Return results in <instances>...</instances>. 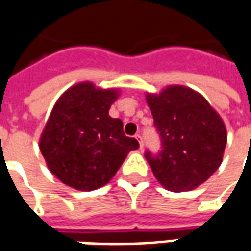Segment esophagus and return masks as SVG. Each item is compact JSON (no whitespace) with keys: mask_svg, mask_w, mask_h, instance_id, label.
Instances as JSON below:
<instances>
[{"mask_svg":"<svg viewBox=\"0 0 251 251\" xmlns=\"http://www.w3.org/2000/svg\"><path fill=\"white\" fill-rule=\"evenodd\" d=\"M136 138H137V141L140 142V148L144 147V140H142L141 134H136Z\"/></svg>","mask_w":251,"mask_h":251,"instance_id":"34e87169","label":"esophagus"}]
</instances>
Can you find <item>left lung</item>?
Masks as SVG:
<instances>
[{
  "instance_id": "left-lung-1",
  "label": "left lung",
  "mask_w": 251,
  "mask_h": 251,
  "mask_svg": "<svg viewBox=\"0 0 251 251\" xmlns=\"http://www.w3.org/2000/svg\"><path fill=\"white\" fill-rule=\"evenodd\" d=\"M161 151H147L145 158L156 179L169 191H189L219 168L226 148L222 118L200 94L171 86L160 95L148 94Z\"/></svg>"
}]
</instances>
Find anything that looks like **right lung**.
<instances>
[{
    "label": "right lung",
    "instance_id": "obj_1",
    "mask_svg": "<svg viewBox=\"0 0 251 251\" xmlns=\"http://www.w3.org/2000/svg\"><path fill=\"white\" fill-rule=\"evenodd\" d=\"M117 97V90L79 83L59 98L41 134L40 151L62 183L79 191L99 188L140 147L125 136L122 121L109 115Z\"/></svg>",
    "mask_w": 251,
    "mask_h": 251
}]
</instances>
